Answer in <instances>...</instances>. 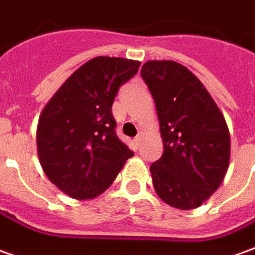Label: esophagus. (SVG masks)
I'll return each mask as SVG.
<instances>
[{
    "label": "esophagus",
    "mask_w": 255,
    "mask_h": 255,
    "mask_svg": "<svg viewBox=\"0 0 255 255\" xmlns=\"http://www.w3.org/2000/svg\"><path fill=\"white\" fill-rule=\"evenodd\" d=\"M141 142H142V134H138L134 138V143H135V146L136 148H139V145H141Z\"/></svg>",
    "instance_id": "esophagus-1"
}]
</instances>
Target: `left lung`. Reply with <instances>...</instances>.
<instances>
[{"instance_id":"1","label":"left lung","mask_w":255,"mask_h":255,"mask_svg":"<svg viewBox=\"0 0 255 255\" xmlns=\"http://www.w3.org/2000/svg\"><path fill=\"white\" fill-rule=\"evenodd\" d=\"M141 77L155 100L163 141V155L150 164L155 191L170 207H200L228 171L225 117L200 79L178 62H145Z\"/></svg>"}]
</instances>
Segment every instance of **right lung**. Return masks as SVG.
<instances>
[{
    "mask_svg": "<svg viewBox=\"0 0 255 255\" xmlns=\"http://www.w3.org/2000/svg\"><path fill=\"white\" fill-rule=\"evenodd\" d=\"M139 65L127 58L96 57L78 68L44 107L37 127L40 164L69 197H98L134 155L116 134L112 106Z\"/></svg>",
    "mask_w": 255,
    "mask_h": 255,
    "instance_id": "right-lung-1",
    "label": "right lung"
}]
</instances>
